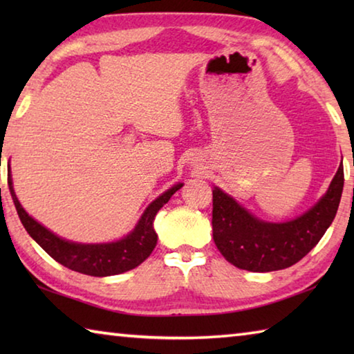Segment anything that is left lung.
I'll list each match as a JSON object with an SVG mask.
<instances>
[{"mask_svg": "<svg viewBox=\"0 0 354 354\" xmlns=\"http://www.w3.org/2000/svg\"><path fill=\"white\" fill-rule=\"evenodd\" d=\"M344 190L340 165L325 196L306 214L286 223L257 220L236 200L212 190V236L227 262L248 272L283 270L303 259L325 234L337 214Z\"/></svg>", "mask_w": 354, "mask_h": 354, "instance_id": "left-lung-1", "label": "left lung"}]
</instances>
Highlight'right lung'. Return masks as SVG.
Returning <instances> with one entry per match:
<instances>
[{
  "label": "right lung",
  "instance_id": "right-lung-1",
  "mask_svg": "<svg viewBox=\"0 0 354 354\" xmlns=\"http://www.w3.org/2000/svg\"><path fill=\"white\" fill-rule=\"evenodd\" d=\"M9 190L14 200V205L19 212L23 226L35 242L44 248L53 259L62 263L70 270L80 272L91 277H111L128 270H133L137 266L147 259L158 243V234L153 230V220L160 207H162L170 196L183 184H176L156 198L151 205L147 207L145 214L142 215L139 225L136 230L124 239L112 243H97V245H84L73 243L53 234L45 226L37 223L32 217H29L25 209L21 207L20 201L17 200L14 187H12L10 170L8 176Z\"/></svg>",
  "mask_w": 354,
  "mask_h": 354
}]
</instances>
